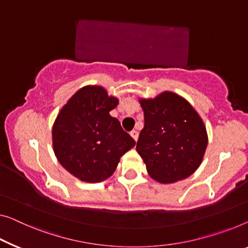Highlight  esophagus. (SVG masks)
Here are the masks:
<instances>
[{"label":"esophagus","mask_w":248,"mask_h":248,"mask_svg":"<svg viewBox=\"0 0 248 248\" xmlns=\"http://www.w3.org/2000/svg\"><path fill=\"white\" fill-rule=\"evenodd\" d=\"M130 136L132 137V138H134L135 141H137V140H138V131H136V130L131 131L130 132Z\"/></svg>","instance_id":"esophagus-1"}]
</instances>
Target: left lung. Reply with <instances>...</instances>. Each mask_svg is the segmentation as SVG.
Listing matches in <instances>:
<instances>
[{"mask_svg": "<svg viewBox=\"0 0 248 248\" xmlns=\"http://www.w3.org/2000/svg\"><path fill=\"white\" fill-rule=\"evenodd\" d=\"M145 125L136 150L151 178L160 184L183 180L201 166L208 136L204 121L182 95L164 91L140 98Z\"/></svg>", "mask_w": 248, "mask_h": 248, "instance_id": "obj_1", "label": "left lung"}]
</instances>
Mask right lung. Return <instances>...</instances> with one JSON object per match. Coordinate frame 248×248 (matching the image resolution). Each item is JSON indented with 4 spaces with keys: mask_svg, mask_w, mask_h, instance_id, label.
Returning <instances> with one entry per match:
<instances>
[{
    "mask_svg": "<svg viewBox=\"0 0 248 248\" xmlns=\"http://www.w3.org/2000/svg\"><path fill=\"white\" fill-rule=\"evenodd\" d=\"M119 99L101 86L79 89L62 107L52 127L55 157L81 182L100 183L116 170L136 141L109 112Z\"/></svg>",
    "mask_w": 248,
    "mask_h": 248,
    "instance_id": "right-lung-1",
    "label": "right lung"
}]
</instances>
